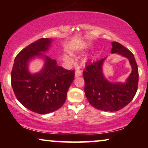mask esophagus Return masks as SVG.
<instances>
[{
    "mask_svg": "<svg viewBox=\"0 0 148 148\" xmlns=\"http://www.w3.org/2000/svg\"><path fill=\"white\" fill-rule=\"evenodd\" d=\"M82 75V71L80 69H76L75 72V77H78Z\"/></svg>",
    "mask_w": 148,
    "mask_h": 148,
    "instance_id": "esophagus-1",
    "label": "esophagus"
}]
</instances>
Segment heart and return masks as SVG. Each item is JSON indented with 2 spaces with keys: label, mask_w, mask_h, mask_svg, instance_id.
I'll return each mask as SVG.
<instances>
[{
  "label": "heart",
  "mask_w": 148,
  "mask_h": 148,
  "mask_svg": "<svg viewBox=\"0 0 148 148\" xmlns=\"http://www.w3.org/2000/svg\"><path fill=\"white\" fill-rule=\"evenodd\" d=\"M62 59H63L64 61H65L66 62H70L72 61V59L70 57V56L66 54H64L63 55H62Z\"/></svg>",
  "instance_id": "obj_1"
}]
</instances>
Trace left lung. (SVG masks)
<instances>
[{"mask_svg": "<svg viewBox=\"0 0 148 148\" xmlns=\"http://www.w3.org/2000/svg\"><path fill=\"white\" fill-rule=\"evenodd\" d=\"M111 53L119 54L129 60L132 71L125 82H110L105 77L102 66L107 57L88 64L83 72L84 91L90 104L98 110L115 112L126 106L137 90L139 72L131 51L116 42H112Z\"/></svg>", "mask_w": 148, "mask_h": 148, "instance_id": "obj_1", "label": "left lung"}]
</instances>
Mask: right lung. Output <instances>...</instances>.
<instances>
[{"label": "right lung", "mask_w": 148, "mask_h": 148, "mask_svg": "<svg viewBox=\"0 0 148 148\" xmlns=\"http://www.w3.org/2000/svg\"><path fill=\"white\" fill-rule=\"evenodd\" d=\"M51 38L33 42L17 54L14 60L11 79L16 98L34 112L45 114L57 110L65 102L66 93L74 79V70L64 69L44 54L50 49ZM36 58L44 60L39 72L31 74L29 64Z\"/></svg>", "instance_id": "add662e5"}]
</instances>
